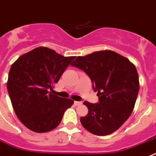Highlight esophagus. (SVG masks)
Segmentation results:
<instances>
[{
    "label": "esophagus",
    "mask_w": 156,
    "mask_h": 156,
    "mask_svg": "<svg viewBox=\"0 0 156 156\" xmlns=\"http://www.w3.org/2000/svg\"><path fill=\"white\" fill-rule=\"evenodd\" d=\"M82 104V101H74V104L77 105V106H78V105H81Z\"/></svg>",
    "instance_id": "obj_1"
}]
</instances>
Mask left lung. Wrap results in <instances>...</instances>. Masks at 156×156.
I'll use <instances>...</instances> for the list:
<instances>
[{"instance_id": "left-lung-1", "label": "left lung", "mask_w": 156, "mask_h": 156, "mask_svg": "<svg viewBox=\"0 0 156 156\" xmlns=\"http://www.w3.org/2000/svg\"><path fill=\"white\" fill-rule=\"evenodd\" d=\"M70 65L87 74L99 97L97 104L83 103L89 109L85 117L80 118L84 128L98 136L117 130L130 116L139 92L134 65L110 50L78 56Z\"/></svg>"}]
</instances>
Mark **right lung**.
<instances>
[{
    "mask_svg": "<svg viewBox=\"0 0 156 156\" xmlns=\"http://www.w3.org/2000/svg\"><path fill=\"white\" fill-rule=\"evenodd\" d=\"M75 56L64 57L52 49L38 47L22 55L12 65L7 82L16 115L26 127L45 133L57 127L74 101L50 91Z\"/></svg>",
    "mask_w": 156,
    "mask_h": 156,
    "instance_id": "1",
    "label": "right lung"
}]
</instances>
